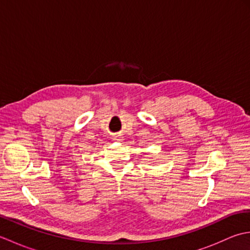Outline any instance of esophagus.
Listing matches in <instances>:
<instances>
[{"instance_id": "esophagus-1", "label": "esophagus", "mask_w": 250, "mask_h": 250, "mask_svg": "<svg viewBox=\"0 0 250 250\" xmlns=\"http://www.w3.org/2000/svg\"><path fill=\"white\" fill-rule=\"evenodd\" d=\"M114 140L117 141V142H119V141L124 140V137H122L121 135H115V136H114Z\"/></svg>"}]
</instances>
